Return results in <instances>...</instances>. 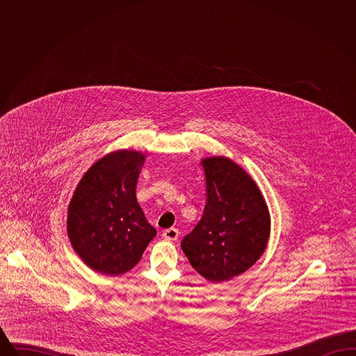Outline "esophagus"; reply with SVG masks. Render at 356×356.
<instances>
[{"label": "esophagus", "mask_w": 356, "mask_h": 356, "mask_svg": "<svg viewBox=\"0 0 356 356\" xmlns=\"http://www.w3.org/2000/svg\"><path fill=\"white\" fill-rule=\"evenodd\" d=\"M163 237H164L165 240L175 241V240H177V237H179V231H177L176 228H168V229H165V231L163 232Z\"/></svg>", "instance_id": "obj_1"}]
</instances>
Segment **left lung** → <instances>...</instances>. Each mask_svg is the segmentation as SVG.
Returning <instances> with one entry per match:
<instances>
[{"label":"left lung","instance_id":"left-lung-1","mask_svg":"<svg viewBox=\"0 0 356 356\" xmlns=\"http://www.w3.org/2000/svg\"><path fill=\"white\" fill-rule=\"evenodd\" d=\"M207 181L203 218L181 240L191 266L220 283L251 268L270 236V213L254 180L227 157L202 161Z\"/></svg>","mask_w":356,"mask_h":356}]
</instances>
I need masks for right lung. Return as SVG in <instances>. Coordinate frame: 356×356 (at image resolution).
Here are the masks:
<instances>
[{
    "label": "right lung",
    "instance_id": "add662e5",
    "mask_svg": "<svg viewBox=\"0 0 356 356\" xmlns=\"http://www.w3.org/2000/svg\"><path fill=\"white\" fill-rule=\"evenodd\" d=\"M144 157L136 151L109 153L88 170L74 191L68 236L95 271L118 276L132 270L156 236L136 199Z\"/></svg>",
    "mask_w": 356,
    "mask_h": 356
}]
</instances>
